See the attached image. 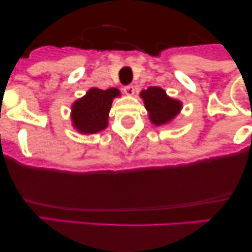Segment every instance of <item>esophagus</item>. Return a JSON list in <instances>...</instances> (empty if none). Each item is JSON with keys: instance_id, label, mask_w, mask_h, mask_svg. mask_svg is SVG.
I'll list each match as a JSON object with an SVG mask.
<instances>
[{"instance_id": "obj_1", "label": "esophagus", "mask_w": 252, "mask_h": 252, "mask_svg": "<svg viewBox=\"0 0 252 252\" xmlns=\"http://www.w3.org/2000/svg\"><path fill=\"white\" fill-rule=\"evenodd\" d=\"M124 93L126 94L128 96H133L134 93H135V88L133 85H128V86H124Z\"/></svg>"}]
</instances>
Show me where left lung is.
<instances>
[{
  "mask_svg": "<svg viewBox=\"0 0 252 252\" xmlns=\"http://www.w3.org/2000/svg\"><path fill=\"white\" fill-rule=\"evenodd\" d=\"M140 97L144 101L150 122L156 126L172 123L183 108L182 101L169 97L166 91L158 86L142 90Z\"/></svg>",
  "mask_w": 252,
  "mask_h": 252,
  "instance_id": "obj_1",
  "label": "left lung"
}]
</instances>
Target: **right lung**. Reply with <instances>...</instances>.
Wrapping results in <instances>:
<instances>
[{
    "label": "right lung",
    "instance_id": "add662e5",
    "mask_svg": "<svg viewBox=\"0 0 252 252\" xmlns=\"http://www.w3.org/2000/svg\"><path fill=\"white\" fill-rule=\"evenodd\" d=\"M119 96L121 91L116 88L107 90L89 89L83 97L72 103L70 121L73 128L83 135L96 134L107 128L112 102Z\"/></svg>",
    "mask_w": 252,
    "mask_h": 252
}]
</instances>
